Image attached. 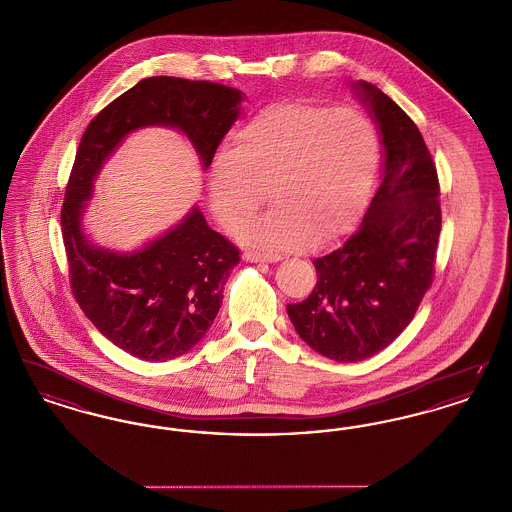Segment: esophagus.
Segmentation results:
<instances>
[{"label": "esophagus", "mask_w": 512, "mask_h": 512, "mask_svg": "<svg viewBox=\"0 0 512 512\" xmlns=\"http://www.w3.org/2000/svg\"><path fill=\"white\" fill-rule=\"evenodd\" d=\"M245 261L249 263H278L282 257L280 255H261V253H245Z\"/></svg>", "instance_id": "1"}]
</instances>
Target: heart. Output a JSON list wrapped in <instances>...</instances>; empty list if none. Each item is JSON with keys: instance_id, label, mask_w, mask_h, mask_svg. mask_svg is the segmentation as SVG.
<instances>
[{"instance_id": "obj_1", "label": "heart", "mask_w": 512, "mask_h": 512, "mask_svg": "<svg viewBox=\"0 0 512 512\" xmlns=\"http://www.w3.org/2000/svg\"><path fill=\"white\" fill-rule=\"evenodd\" d=\"M380 161L374 124L349 107L270 105L234 134L207 176L220 222L236 230L270 195L278 203L242 230L247 244L301 249L334 242L365 209Z\"/></svg>"}]
</instances>
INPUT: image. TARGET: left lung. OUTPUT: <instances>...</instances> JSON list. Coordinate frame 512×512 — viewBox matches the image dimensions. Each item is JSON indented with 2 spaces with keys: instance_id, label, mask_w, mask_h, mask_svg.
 <instances>
[{
  "instance_id": "obj_1",
  "label": "left lung",
  "mask_w": 512,
  "mask_h": 512,
  "mask_svg": "<svg viewBox=\"0 0 512 512\" xmlns=\"http://www.w3.org/2000/svg\"><path fill=\"white\" fill-rule=\"evenodd\" d=\"M349 86L378 128L382 182L359 228L313 261L311 295L288 305L299 338L338 363L365 361L409 326L432 284L441 230L438 172L420 130L376 86Z\"/></svg>"
}]
</instances>
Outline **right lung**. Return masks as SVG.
I'll use <instances>...</instances> for the list:
<instances>
[{"label":"right lung","mask_w":512,"mask_h":512,"mask_svg":"<svg viewBox=\"0 0 512 512\" xmlns=\"http://www.w3.org/2000/svg\"><path fill=\"white\" fill-rule=\"evenodd\" d=\"M244 98L207 80L151 76L109 103L80 140L61 211L71 286L99 332L138 359L163 363L203 340L240 251L211 230L197 205L136 249L99 245L84 230L94 184L122 142L149 126L182 132L207 171Z\"/></svg>","instance_id":"add662e5"}]
</instances>
